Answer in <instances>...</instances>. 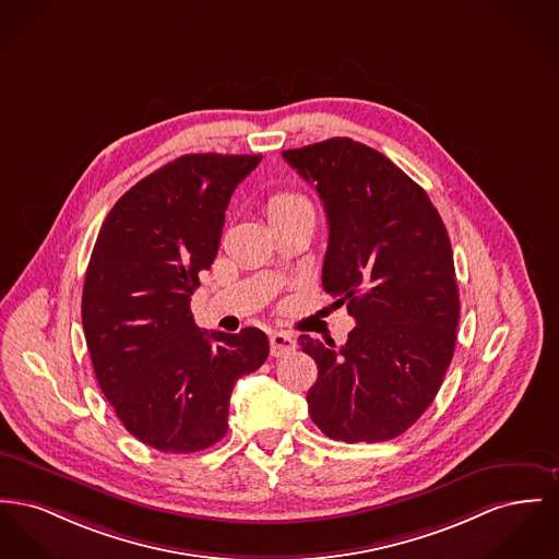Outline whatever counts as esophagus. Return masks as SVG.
<instances>
[{
  "label": "esophagus",
  "mask_w": 559,
  "mask_h": 559,
  "mask_svg": "<svg viewBox=\"0 0 559 559\" xmlns=\"http://www.w3.org/2000/svg\"><path fill=\"white\" fill-rule=\"evenodd\" d=\"M296 350V340L287 331H274L270 335V353L272 357H285Z\"/></svg>",
  "instance_id": "34e87169"
}]
</instances>
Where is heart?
Here are the masks:
<instances>
[{
    "label": "heart",
    "instance_id": "obj_1",
    "mask_svg": "<svg viewBox=\"0 0 559 559\" xmlns=\"http://www.w3.org/2000/svg\"><path fill=\"white\" fill-rule=\"evenodd\" d=\"M299 206H310V204L306 198L299 197L296 192H278L267 200L265 209H267V217H276V215L292 213Z\"/></svg>",
    "mask_w": 559,
    "mask_h": 559
}]
</instances>
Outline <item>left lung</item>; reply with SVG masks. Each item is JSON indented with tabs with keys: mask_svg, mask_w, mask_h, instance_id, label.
<instances>
[{
	"mask_svg": "<svg viewBox=\"0 0 559 559\" xmlns=\"http://www.w3.org/2000/svg\"><path fill=\"white\" fill-rule=\"evenodd\" d=\"M283 158L323 200V289L357 323L340 348L297 340L319 367L306 396L310 418L337 441H389L427 412L454 357L450 236L427 192L359 141L333 136Z\"/></svg>",
	"mask_w": 559,
	"mask_h": 559,
	"instance_id": "left-lung-1",
	"label": "left lung"
}]
</instances>
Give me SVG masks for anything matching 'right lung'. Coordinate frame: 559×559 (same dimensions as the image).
I'll list each match as a JSON object with an SVG mask.
<instances>
[{
  "label": "right lung",
  "instance_id": "1",
  "mask_svg": "<svg viewBox=\"0 0 559 559\" xmlns=\"http://www.w3.org/2000/svg\"><path fill=\"white\" fill-rule=\"evenodd\" d=\"M260 160L181 156L132 186L100 226L82 294L88 353L120 423L160 452L217 443L236 380L267 359L262 329L202 331L190 310L231 194Z\"/></svg>",
  "mask_w": 559,
  "mask_h": 559
}]
</instances>
